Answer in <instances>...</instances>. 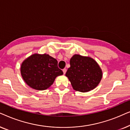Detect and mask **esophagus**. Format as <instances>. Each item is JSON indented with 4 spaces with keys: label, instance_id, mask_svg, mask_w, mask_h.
Returning <instances> with one entry per match:
<instances>
[{
    "label": "esophagus",
    "instance_id": "obj_1",
    "mask_svg": "<svg viewBox=\"0 0 130 130\" xmlns=\"http://www.w3.org/2000/svg\"><path fill=\"white\" fill-rule=\"evenodd\" d=\"M66 71H67L66 69H63V73H64V74H66Z\"/></svg>",
    "mask_w": 130,
    "mask_h": 130
}]
</instances>
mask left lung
Instances as JSON below:
<instances>
[{"label":"left lung","mask_w":130,"mask_h":130,"mask_svg":"<svg viewBox=\"0 0 130 130\" xmlns=\"http://www.w3.org/2000/svg\"><path fill=\"white\" fill-rule=\"evenodd\" d=\"M70 64L66 76L74 90L87 92L94 89L100 83L102 71L93 58L74 54L70 58Z\"/></svg>","instance_id":"1"}]
</instances>
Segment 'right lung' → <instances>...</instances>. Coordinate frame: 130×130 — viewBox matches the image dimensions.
I'll use <instances>...</instances> for the list:
<instances>
[{"instance_id":"right-lung-1","label":"right lung","mask_w":130,"mask_h":130,"mask_svg":"<svg viewBox=\"0 0 130 130\" xmlns=\"http://www.w3.org/2000/svg\"><path fill=\"white\" fill-rule=\"evenodd\" d=\"M57 64V60L50 55L35 53L21 64V74L30 88L44 90L53 85L57 76L63 74Z\"/></svg>"}]
</instances>
